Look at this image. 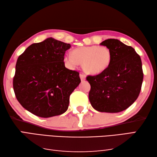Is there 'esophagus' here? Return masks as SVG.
<instances>
[{
	"instance_id": "obj_1",
	"label": "esophagus",
	"mask_w": 157,
	"mask_h": 157,
	"mask_svg": "<svg viewBox=\"0 0 157 157\" xmlns=\"http://www.w3.org/2000/svg\"><path fill=\"white\" fill-rule=\"evenodd\" d=\"M79 77H80V79H81L82 81H84V80H85V79H86V75H85L84 74H83V73L79 74Z\"/></svg>"
}]
</instances>
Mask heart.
I'll return each mask as SVG.
<instances>
[{
    "label": "heart",
    "mask_w": 157,
    "mask_h": 157,
    "mask_svg": "<svg viewBox=\"0 0 157 157\" xmlns=\"http://www.w3.org/2000/svg\"><path fill=\"white\" fill-rule=\"evenodd\" d=\"M112 58V52L108 47L98 45L76 48L72 51L71 56H64V60L71 67L82 64L85 72L93 75L106 71L110 67Z\"/></svg>",
    "instance_id": "b5f03b06"
}]
</instances>
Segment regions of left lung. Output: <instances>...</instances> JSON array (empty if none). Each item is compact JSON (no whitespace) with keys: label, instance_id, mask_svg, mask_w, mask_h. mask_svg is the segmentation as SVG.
Listing matches in <instances>:
<instances>
[{"label":"left lung","instance_id":"1","mask_svg":"<svg viewBox=\"0 0 157 157\" xmlns=\"http://www.w3.org/2000/svg\"><path fill=\"white\" fill-rule=\"evenodd\" d=\"M112 52L110 67L96 75H88L90 85L88 98L94 109L119 113L130 106L139 97L144 79L140 56L132 47L117 39L100 44Z\"/></svg>","mask_w":157,"mask_h":157}]
</instances>
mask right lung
Wrapping results in <instances>:
<instances>
[{
    "instance_id": "1",
    "label": "right lung",
    "mask_w": 157,
    "mask_h": 157,
    "mask_svg": "<svg viewBox=\"0 0 157 157\" xmlns=\"http://www.w3.org/2000/svg\"><path fill=\"white\" fill-rule=\"evenodd\" d=\"M70 44L49 38L33 43L18 57L13 87L25 109L40 117L66 112L71 94L81 82L79 73L65 67Z\"/></svg>"
}]
</instances>
